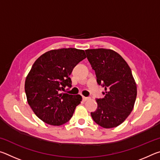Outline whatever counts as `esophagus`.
Here are the masks:
<instances>
[{
	"label": "esophagus",
	"instance_id": "1",
	"mask_svg": "<svg viewBox=\"0 0 160 160\" xmlns=\"http://www.w3.org/2000/svg\"><path fill=\"white\" fill-rule=\"evenodd\" d=\"M89 99V97H82V99H83V101H87V100H88Z\"/></svg>",
	"mask_w": 160,
	"mask_h": 160
}]
</instances>
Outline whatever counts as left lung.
<instances>
[{"mask_svg":"<svg viewBox=\"0 0 160 160\" xmlns=\"http://www.w3.org/2000/svg\"><path fill=\"white\" fill-rule=\"evenodd\" d=\"M89 62L95 71L97 82L105 89L104 97L97 99V109L91 112L97 124L104 128L117 127L133 109L137 86L126 61L112 49L85 50Z\"/></svg>","mask_w":160,"mask_h":160,"instance_id":"obj_1","label":"left lung"}]
</instances>
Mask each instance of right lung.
<instances>
[{"instance_id":"1","label":"right lung","mask_w":160,"mask_h":160,"mask_svg":"<svg viewBox=\"0 0 160 160\" xmlns=\"http://www.w3.org/2000/svg\"><path fill=\"white\" fill-rule=\"evenodd\" d=\"M86 57L84 50L64 48L48 51L34 63L26 78L25 90L29 105L44 123L61 126L71 118L82 97L61 91L66 86L71 88L70 75Z\"/></svg>"}]
</instances>
